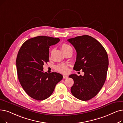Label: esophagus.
Masks as SVG:
<instances>
[{
  "mask_svg": "<svg viewBox=\"0 0 123 123\" xmlns=\"http://www.w3.org/2000/svg\"><path fill=\"white\" fill-rule=\"evenodd\" d=\"M63 77L64 79H65V78H67L68 77V76L67 75H63Z\"/></svg>",
  "mask_w": 123,
  "mask_h": 123,
  "instance_id": "obj_1",
  "label": "esophagus"
}]
</instances>
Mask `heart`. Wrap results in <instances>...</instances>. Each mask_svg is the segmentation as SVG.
Returning a JSON list of instances; mask_svg holds the SVG:
<instances>
[{
	"label": "heart",
	"mask_w": 123,
	"mask_h": 123,
	"mask_svg": "<svg viewBox=\"0 0 123 123\" xmlns=\"http://www.w3.org/2000/svg\"><path fill=\"white\" fill-rule=\"evenodd\" d=\"M61 48L64 53H65L66 52L70 49H72V47L70 45L66 43L63 44L61 46ZM56 69L58 71L63 73H67L69 71L68 66L66 64H63L57 65L56 66Z\"/></svg>",
	"instance_id": "1"
}]
</instances>
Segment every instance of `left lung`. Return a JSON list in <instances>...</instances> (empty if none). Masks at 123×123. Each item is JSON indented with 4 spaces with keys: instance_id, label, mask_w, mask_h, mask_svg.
<instances>
[{
    "instance_id": "8db88e82",
    "label": "left lung",
    "mask_w": 123,
    "mask_h": 123,
    "mask_svg": "<svg viewBox=\"0 0 123 123\" xmlns=\"http://www.w3.org/2000/svg\"><path fill=\"white\" fill-rule=\"evenodd\" d=\"M74 47L77 53L73 69L82 70L84 76L71 74L74 80L71 92L74 97L86 101L94 98L105 82L109 58L105 49L92 37L83 35L67 40Z\"/></svg>"
}]
</instances>
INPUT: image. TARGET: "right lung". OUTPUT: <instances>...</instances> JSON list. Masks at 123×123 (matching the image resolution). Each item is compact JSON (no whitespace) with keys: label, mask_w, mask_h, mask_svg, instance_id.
I'll list each match as a JSON object with an SVG mask.
<instances>
[{"label":"right lung","mask_w":123,"mask_h":123,"mask_svg":"<svg viewBox=\"0 0 123 123\" xmlns=\"http://www.w3.org/2000/svg\"><path fill=\"white\" fill-rule=\"evenodd\" d=\"M59 41V38L38 36L25 41L18 52L16 64L19 81L25 92L35 99L48 98L63 78L59 73L43 71L44 64L49 62L50 46Z\"/></svg>","instance_id":"right-lung-1"}]
</instances>
